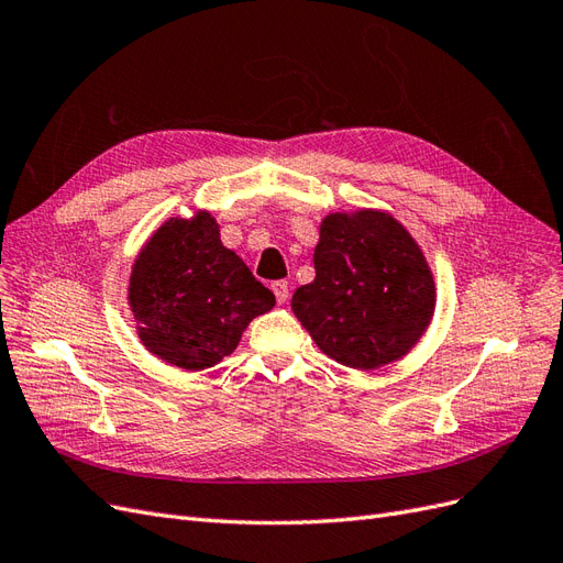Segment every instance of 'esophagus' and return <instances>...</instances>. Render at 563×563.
<instances>
[{"mask_svg":"<svg viewBox=\"0 0 563 563\" xmlns=\"http://www.w3.org/2000/svg\"><path fill=\"white\" fill-rule=\"evenodd\" d=\"M272 291H275L277 302H286L288 300V284L286 282H275V284H272Z\"/></svg>","mask_w":563,"mask_h":563,"instance_id":"34e87169","label":"esophagus"}]
</instances>
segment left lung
<instances>
[{
	"instance_id": "left-lung-1",
	"label": "left lung",
	"mask_w": 563,
	"mask_h": 563,
	"mask_svg": "<svg viewBox=\"0 0 563 563\" xmlns=\"http://www.w3.org/2000/svg\"><path fill=\"white\" fill-rule=\"evenodd\" d=\"M314 282L291 308L317 347L350 368H378L411 350L434 314L428 261L401 223L383 211L321 220Z\"/></svg>"
}]
</instances>
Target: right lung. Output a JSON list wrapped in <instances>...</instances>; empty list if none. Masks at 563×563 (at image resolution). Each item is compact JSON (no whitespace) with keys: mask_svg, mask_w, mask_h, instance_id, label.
<instances>
[{"mask_svg":"<svg viewBox=\"0 0 563 563\" xmlns=\"http://www.w3.org/2000/svg\"><path fill=\"white\" fill-rule=\"evenodd\" d=\"M129 305L141 343L185 371L216 366L240 345L249 321L275 294L220 242L216 218H172L133 263Z\"/></svg>","mask_w":563,"mask_h":563,"instance_id":"obj_1","label":"right lung"}]
</instances>
